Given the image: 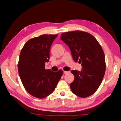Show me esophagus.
Returning <instances> with one entry per match:
<instances>
[{
  "label": "esophagus",
  "mask_w": 121,
  "mask_h": 121,
  "mask_svg": "<svg viewBox=\"0 0 121 121\" xmlns=\"http://www.w3.org/2000/svg\"><path fill=\"white\" fill-rule=\"evenodd\" d=\"M63 72H64V73H65V74H67V73H69V72H68V71H64Z\"/></svg>",
  "instance_id": "1"
}]
</instances>
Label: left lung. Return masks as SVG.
<instances>
[{
    "label": "left lung",
    "mask_w": 121,
    "mask_h": 121,
    "mask_svg": "<svg viewBox=\"0 0 121 121\" xmlns=\"http://www.w3.org/2000/svg\"><path fill=\"white\" fill-rule=\"evenodd\" d=\"M60 39L68 45L75 62L82 63L81 71L72 70L74 79L70 86L75 95L86 98L94 94L104 76V53L100 44L88 32L75 30L61 34Z\"/></svg>",
    "instance_id": "8db88e82"
}]
</instances>
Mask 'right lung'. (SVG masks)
<instances>
[{"instance_id":"right-lung-1","label":"right lung","mask_w":121,"mask_h":121,"mask_svg":"<svg viewBox=\"0 0 121 121\" xmlns=\"http://www.w3.org/2000/svg\"><path fill=\"white\" fill-rule=\"evenodd\" d=\"M58 35H42L26 42L20 52L18 73L26 90L30 95L43 99L51 94L63 74V71L45 69L50 47Z\"/></svg>"}]
</instances>
